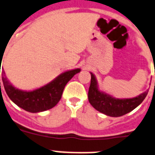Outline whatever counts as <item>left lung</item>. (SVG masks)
I'll list each match as a JSON object with an SVG mask.
<instances>
[{
	"mask_svg": "<svg viewBox=\"0 0 155 155\" xmlns=\"http://www.w3.org/2000/svg\"><path fill=\"white\" fill-rule=\"evenodd\" d=\"M90 74L91 82L88 93L89 103L98 112L109 117H121L131 112L141 104L149 92L147 89L146 91L134 98H117L113 95L100 90L94 74L90 72Z\"/></svg>",
	"mask_w": 155,
	"mask_h": 155,
	"instance_id": "left-lung-1",
	"label": "left lung"
}]
</instances>
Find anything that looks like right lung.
<instances>
[{
    "label": "right lung",
    "mask_w": 155,
    "mask_h": 155,
    "mask_svg": "<svg viewBox=\"0 0 155 155\" xmlns=\"http://www.w3.org/2000/svg\"><path fill=\"white\" fill-rule=\"evenodd\" d=\"M1 65L2 63H0V69ZM81 71L80 68L66 71L45 85L27 91L14 86L6 77L4 69H2V82L5 92L13 103L27 112L36 113L51 109L56 106L61 98L66 84Z\"/></svg>",
    "instance_id": "right-lung-1"
}]
</instances>
